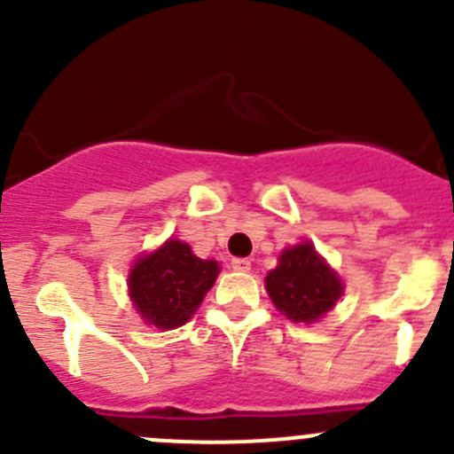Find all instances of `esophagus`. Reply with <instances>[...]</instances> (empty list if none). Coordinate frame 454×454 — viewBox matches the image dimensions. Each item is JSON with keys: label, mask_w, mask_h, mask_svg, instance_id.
Returning a JSON list of instances; mask_svg holds the SVG:
<instances>
[{"label": "esophagus", "mask_w": 454, "mask_h": 454, "mask_svg": "<svg viewBox=\"0 0 454 454\" xmlns=\"http://www.w3.org/2000/svg\"><path fill=\"white\" fill-rule=\"evenodd\" d=\"M232 270H237V272H248L250 261L248 259H232Z\"/></svg>", "instance_id": "esophagus-1"}]
</instances>
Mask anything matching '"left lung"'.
<instances>
[{
    "mask_svg": "<svg viewBox=\"0 0 454 454\" xmlns=\"http://www.w3.org/2000/svg\"><path fill=\"white\" fill-rule=\"evenodd\" d=\"M265 290L281 314L294 323L323 318L342 296L340 277L325 263L309 241L283 250L265 277Z\"/></svg>",
    "mask_w": 454,
    "mask_h": 454,
    "instance_id": "1",
    "label": "left lung"
}]
</instances>
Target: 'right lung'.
<instances>
[{"label":"right lung","mask_w":454,"mask_h":454,"mask_svg":"<svg viewBox=\"0 0 454 454\" xmlns=\"http://www.w3.org/2000/svg\"><path fill=\"white\" fill-rule=\"evenodd\" d=\"M219 274L217 261L200 259L189 244L168 239L129 272V296L146 325L176 329L191 320Z\"/></svg>","instance_id":"1"}]
</instances>
